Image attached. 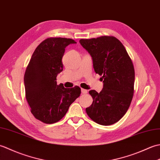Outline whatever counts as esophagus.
<instances>
[{
	"label": "esophagus",
	"instance_id": "obj_1",
	"mask_svg": "<svg viewBox=\"0 0 160 160\" xmlns=\"http://www.w3.org/2000/svg\"><path fill=\"white\" fill-rule=\"evenodd\" d=\"M81 92H82V93H83V94L87 93V90L84 89H81Z\"/></svg>",
	"mask_w": 160,
	"mask_h": 160
}]
</instances>
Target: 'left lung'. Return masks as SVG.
Returning <instances> with one entry per match:
<instances>
[{
    "label": "left lung",
    "instance_id": "left-lung-1",
    "mask_svg": "<svg viewBox=\"0 0 160 160\" xmlns=\"http://www.w3.org/2000/svg\"><path fill=\"white\" fill-rule=\"evenodd\" d=\"M80 43L92 58L94 70L101 76L103 89L89 91L93 103L86 108L96 123L108 126L118 122L127 113L134 93L135 70L122 43L113 36L81 39Z\"/></svg>",
    "mask_w": 160,
    "mask_h": 160
}]
</instances>
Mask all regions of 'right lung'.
Segmentation results:
<instances>
[{
	"mask_svg": "<svg viewBox=\"0 0 160 160\" xmlns=\"http://www.w3.org/2000/svg\"><path fill=\"white\" fill-rule=\"evenodd\" d=\"M75 43L71 38H47L36 47L27 67L24 76L26 99L33 116L45 124L60 120L80 95L79 87L67 89L56 82L58 74L63 70L64 49Z\"/></svg>",
	"mask_w": 160,
	"mask_h": 160,
	"instance_id": "add662e5",
	"label": "right lung"
}]
</instances>
